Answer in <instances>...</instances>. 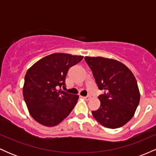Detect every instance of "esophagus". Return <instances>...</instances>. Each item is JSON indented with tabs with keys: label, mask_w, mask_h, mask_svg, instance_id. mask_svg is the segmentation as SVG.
<instances>
[{
	"label": "esophagus",
	"mask_w": 156,
	"mask_h": 156,
	"mask_svg": "<svg viewBox=\"0 0 156 156\" xmlns=\"http://www.w3.org/2000/svg\"><path fill=\"white\" fill-rule=\"evenodd\" d=\"M83 98L84 100H86V101H89L91 98V97L88 95V96H86V97H83Z\"/></svg>",
	"instance_id": "esophagus-1"
}]
</instances>
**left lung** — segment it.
Masks as SVG:
<instances>
[{
  "mask_svg": "<svg viewBox=\"0 0 156 156\" xmlns=\"http://www.w3.org/2000/svg\"><path fill=\"white\" fill-rule=\"evenodd\" d=\"M99 89L101 107L92 111L93 117L108 128H120L133 117L140 101L136 80L125 64L103 57L84 58Z\"/></svg>",
  "mask_w": 156,
  "mask_h": 156,
  "instance_id": "left-lung-1",
  "label": "left lung"
}]
</instances>
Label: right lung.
<instances>
[{
  "mask_svg": "<svg viewBox=\"0 0 156 156\" xmlns=\"http://www.w3.org/2000/svg\"><path fill=\"white\" fill-rule=\"evenodd\" d=\"M83 56L53 53L38 61L27 71L23 89L28 112L44 126L57 125L74 108L78 95L62 90L67 72Z\"/></svg>",
  "mask_w": 156,
  "mask_h": 156,
  "instance_id": "add662e5",
  "label": "right lung"
}]
</instances>
